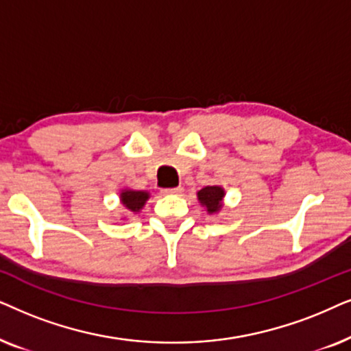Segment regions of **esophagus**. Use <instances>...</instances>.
<instances>
[{"label":"esophagus","instance_id":"1","mask_svg":"<svg viewBox=\"0 0 351 351\" xmlns=\"http://www.w3.org/2000/svg\"><path fill=\"white\" fill-rule=\"evenodd\" d=\"M163 194H181L183 193V188H167V189H162Z\"/></svg>","mask_w":351,"mask_h":351}]
</instances>
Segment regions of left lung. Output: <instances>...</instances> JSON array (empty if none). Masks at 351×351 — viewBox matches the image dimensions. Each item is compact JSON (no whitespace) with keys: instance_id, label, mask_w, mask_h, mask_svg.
Masks as SVG:
<instances>
[{"instance_id":"obj_1","label":"left lung","mask_w":351,"mask_h":351,"mask_svg":"<svg viewBox=\"0 0 351 351\" xmlns=\"http://www.w3.org/2000/svg\"><path fill=\"white\" fill-rule=\"evenodd\" d=\"M224 195V191L218 186H207V188L200 189L197 193V197L200 204L207 207L208 213H215L221 208V199Z\"/></svg>"}]
</instances>
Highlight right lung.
<instances>
[{"label":"right lung","mask_w":351,"mask_h":351,"mask_svg":"<svg viewBox=\"0 0 351 351\" xmlns=\"http://www.w3.org/2000/svg\"><path fill=\"white\" fill-rule=\"evenodd\" d=\"M149 199V194L144 191H123L121 193V204L127 207L130 212H139L143 205Z\"/></svg>","instance_id":"add662e5"}]
</instances>
